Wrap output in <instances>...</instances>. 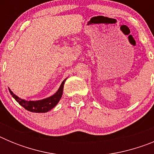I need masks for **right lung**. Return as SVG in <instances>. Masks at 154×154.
I'll use <instances>...</instances> for the list:
<instances>
[{"instance_id":"add662e5","label":"right lung","mask_w":154,"mask_h":154,"mask_svg":"<svg viewBox=\"0 0 154 154\" xmlns=\"http://www.w3.org/2000/svg\"><path fill=\"white\" fill-rule=\"evenodd\" d=\"M65 80L66 79L62 82V85H60L56 93H55L53 96H50V97L47 98V99L38 100V101H27V100L21 99L16 95H14L11 91L10 89H9V91H10V93L11 94V96H13L14 99H15L16 101L21 105V106L24 107L25 109L33 112H46L51 110L52 108H54L58 104L60 99L62 98Z\"/></svg>"}]
</instances>
